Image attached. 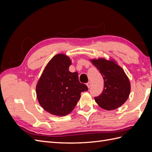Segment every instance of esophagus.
<instances>
[{"instance_id":"34e87169","label":"esophagus","mask_w":152,"mask_h":152,"mask_svg":"<svg viewBox=\"0 0 152 152\" xmlns=\"http://www.w3.org/2000/svg\"><path fill=\"white\" fill-rule=\"evenodd\" d=\"M87 87H88V88H90L91 86V82H87Z\"/></svg>"}]
</instances>
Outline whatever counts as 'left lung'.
I'll list each match as a JSON object with an SVG mask.
<instances>
[{"instance_id":"8db88e82","label":"left lung","mask_w":152,"mask_h":152,"mask_svg":"<svg viewBox=\"0 0 152 152\" xmlns=\"http://www.w3.org/2000/svg\"><path fill=\"white\" fill-rule=\"evenodd\" d=\"M91 62L97 68L104 79V89L94 100L106 110L117 109L125 103L131 92L129 79L123 68L113 59L104 58L91 59Z\"/></svg>"}]
</instances>
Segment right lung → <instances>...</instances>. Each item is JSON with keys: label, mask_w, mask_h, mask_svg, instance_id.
<instances>
[{"label": "right lung", "mask_w": 152, "mask_h": 152, "mask_svg": "<svg viewBox=\"0 0 152 152\" xmlns=\"http://www.w3.org/2000/svg\"><path fill=\"white\" fill-rule=\"evenodd\" d=\"M71 59L58 54L50 59L36 85L37 98L41 107L56 116L67 115L73 111L82 92L88 89L79 80L77 72H70Z\"/></svg>", "instance_id": "obj_1"}]
</instances>
